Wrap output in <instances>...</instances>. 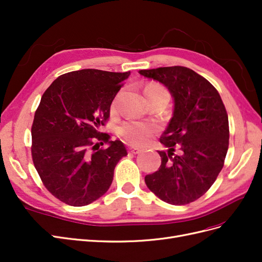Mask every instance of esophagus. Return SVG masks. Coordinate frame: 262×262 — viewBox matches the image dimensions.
I'll return each instance as SVG.
<instances>
[{
	"label": "esophagus",
	"mask_w": 262,
	"mask_h": 262,
	"mask_svg": "<svg viewBox=\"0 0 262 262\" xmlns=\"http://www.w3.org/2000/svg\"><path fill=\"white\" fill-rule=\"evenodd\" d=\"M129 150H130V153H132V154H139L141 152V149L137 146H131L129 148Z\"/></svg>",
	"instance_id": "1"
}]
</instances>
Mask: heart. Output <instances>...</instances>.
<instances>
[{
	"instance_id": "obj_1",
	"label": "heart",
	"mask_w": 262,
	"mask_h": 262,
	"mask_svg": "<svg viewBox=\"0 0 262 262\" xmlns=\"http://www.w3.org/2000/svg\"><path fill=\"white\" fill-rule=\"evenodd\" d=\"M144 93L147 99L157 97H165L169 99L168 91L163 85L155 82L148 83L145 86ZM153 132V124L141 121H128L123 123L120 126V129H119V134L133 145H143L144 143H146L147 139L152 136Z\"/></svg>"
}]
</instances>
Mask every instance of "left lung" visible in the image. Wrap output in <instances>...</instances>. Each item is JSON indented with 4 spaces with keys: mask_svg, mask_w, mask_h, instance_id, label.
Here are the masks:
<instances>
[{
    "mask_svg": "<svg viewBox=\"0 0 262 262\" xmlns=\"http://www.w3.org/2000/svg\"><path fill=\"white\" fill-rule=\"evenodd\" d=\"M139 73L164 84L173 98L172 118L160 139L167 150H158L162 164L145 176V184L169 204L193 202L224 166L229 139L225 106L215 87L191 69L166 67Z\"/></svg>",
    "mask_w": 262,
    "mask_h": 262,
    "instance_id": "obj_1",
    "label": "left lung"
}]
</instances>
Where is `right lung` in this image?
Returning <instances> with one entry per match:
<instances>
[{
	"label": "right lung",
	"mask_w": 262,
	"mask_h": 262,
	"mask_svg": "<svg viewBox=\"0 0 262 262\" xmlns=\"http://www.w3.org/2000/svg\"><path fill=\"white\" fill-rule=\"evenodd\" d=\"M129 72L84 69L60 75L43 93L33 125L31 156L48 191L72 207L87 205L107 192L121 141L99 132ZM100 143L98 144V142ZM107 144L106 149L99 146Z\"/></svg>",
	"instance_id": "1"
}]
</instances>
